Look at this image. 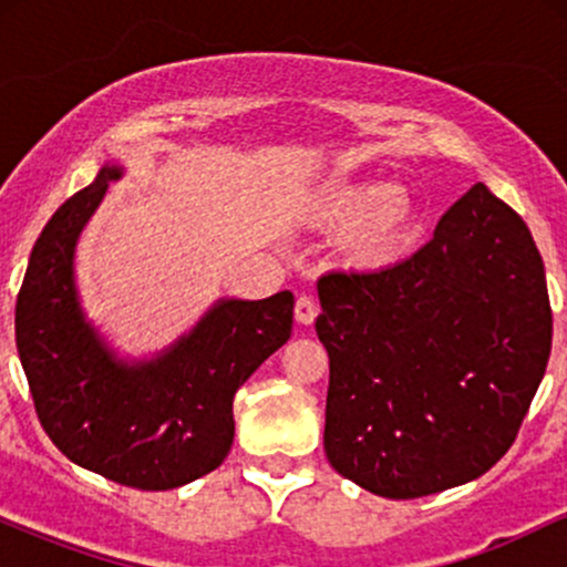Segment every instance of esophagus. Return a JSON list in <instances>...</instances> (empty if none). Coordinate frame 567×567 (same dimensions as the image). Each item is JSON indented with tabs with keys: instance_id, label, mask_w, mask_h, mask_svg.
I'll return each mask as SVG.
<instances>
[{
	"instance_id": "34e87169",
	"label": "esophagus",
	"mask_w": 567,
	"mask_h": 567,
	"mask_svg": "<svg viewBox=\"0 0 567 567\" xmlns=\"http://www.w3.org/2000/svg\"><path fill=\"white\" fill-rule=\"evenodd\" d=\"M317 315H320V303L315 301L311 296H301L296 301V320L301 324H311L317 320Z\"/></svg>"
}]
</instances>
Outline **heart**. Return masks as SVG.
<instances>
[{
  "label": "heart",
  "mask_w": 567,
  "mask_h": 567,
  "mask_svg": "<svg viewBox=\"0 0 567 567\" xmlns=\"http://www.w3.org/2000/svg\"><path fill=\"white\" fill-rule=\"evenodd\" d=\"M320 224L351 234L354 261L381 269L400 258L413 229V205L408 194L389 181H360L320 202Z\"/></svg>",
  "instance_id": "1"
}]
</instances>
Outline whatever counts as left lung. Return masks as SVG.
<instances>
[{"label":"left lung","mask_w":567,"mask_h":567,"mask_svg":"<svg viewBox=\"0 0 567 567\" xmlns=\"http://www.w3.org/2000/svg\"><path fill=\"white\" fill-rule=\"evenodd\" d=\"M317 292L324 453L338 474L421 498L509 451L549 362L551 306L530 229L485 184L408 261L330 271Z\"/></svg>","instance_id":"1"}]
</instances>
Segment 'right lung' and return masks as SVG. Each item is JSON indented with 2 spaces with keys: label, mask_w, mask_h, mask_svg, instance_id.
<instances>
[{
  "label": "right lung",
  "mask_w": 567,
  "mask_h": 567,
  "mask_svg": "<svg viewBox=\"0 0 567 567\" xmlns=\"http://www.w3.org/2000/svg\"><path fill=\"white\" fill-rule=\"evenodd\" d=\"M122 167L63 202L31 250L16 303V343L48 437L84 470L171 491L218 470L234 442L237 389L290 338L292 292L218 301L192 333L148 362L116 360L84 320L74 247Z\"/></svg>",
  "instance_id": "1"
}]
</instances>
